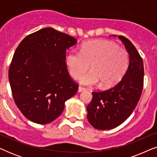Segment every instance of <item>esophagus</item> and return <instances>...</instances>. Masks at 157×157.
<instances>
[{"instance_id":"34e87169","label":"esophagus","mask_w":157,"mask_h":157,"mask_svg":"<svg viewBox=\"0 0 157 157\" xmlns=\"http://www.w3.org/2000/svg\"><path fill=\"white\" fill-rule=\"evenodd\" d=\"M84 90H85L84 88H83V87H81V86H79L78 89V92H81V91H84Z\"/></svg>"}]
</instances>
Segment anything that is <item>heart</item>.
I'll use <instances>...</instances> for the list:
<instances>
[{
    "mask_svg": "<svg viewBox=\"0 0 157 157\" xmlns=\"http://www.w3.org/2000/svg\"><path fill=\"white\" fill-rule=\"evenodd\" d=\"M129 56L127 51L115 43L98 40L84 44L80 51L71 50L67 53L65 62L68 73L74 78L87 69L91 71L78 77L81 84L108 88L116 84L127 70Z\"/></svg>",
    "mask_w": 157,
    "mask_h": 157,
    "instance_id": "1",
    "label": "heart"
}]
</instances>
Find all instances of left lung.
<instances>
[{
    "instance_id": "8db88e82",
    "label": "left lung",
    "mask_w": 157,
    "mask_h": 157,
    "mask_svg": "<svg viewBox=\"0 0 157 157\" xmlns=\"http://www.w3.org/2000/svg\"><path fill=\"white\" fill-rule=\"evenodd\" d=\"M118 38L129 55V63L125 75L114 87L92 92L93 98L87 106V119L98 130L111 129L125 121L138 104L143 89V60L129 40L122 36Z\"/></svg>"
}]
</instances>
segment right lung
Segmentation results:
<instances>
[{
  "instance_id": "obj_1",
  "label": "right lung",
  "mask_w": 157,
  "mask_h": 157,
  "mask_svg": "<svg viewBox=\"0 0 157 157\" xmlns=\"http://www.w3.org/2000/svg\"><path fill=\"white\" fill-rule=\"evenodd\" d=\"M76 43L68 34L45 28L18 45L8 78L16 106L30 121L39 124L54 121L78 91L65 62L66 50Z\"/></svg>"
}]
</instances>
